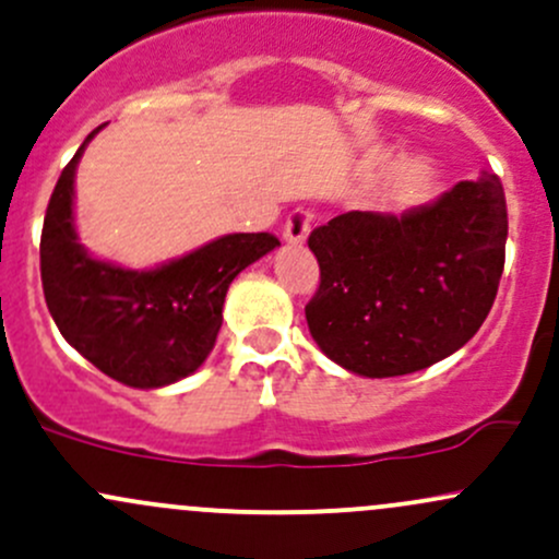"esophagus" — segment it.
<instances>
[{
    "label": "esophagus",
    "instance_id": "esophagus-1",
    "mask_svg": "<svg viewBox=\"0 0 559 559\" xmlns=\"http://www.w3.org/2000/svg\"><path fill=\"white\" fill-rule=\"evenodd\" d=\"M309 231H311V213L309 210L298 207L287 215L282 237H285V242H290V245H304L306 237H309Z\"/></svg>",
    "mask_w": 559,
    "mask_h": 559
}]
</instances>
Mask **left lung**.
I'll list each match as a JSON object with an SVG mask.
<instances>
[{"mask_svg":"<svg viewBox=\"0 0 559 559\" xmlns=\"http://www.w3.org/2000/svg\"><path fill=\"white\" fill-rule=\"evenodd\" d=\"M496 176L461 181L405 213L352 210L309 234L320 287L311 338L365 378L407 376L459 352L496 301L507 248Z\"/></svg>","mask_w":559,"mask_h":559,"instance_id":"obj_1","label":"left lung"}]
</instances>
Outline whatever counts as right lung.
<instances>
[{
	"label": "right lung",
	"instance_id": "obj_1",
	"mask_svg": "<svg viewBox=\"0 0 559 559\" xmlns=\"http://www.w3.org/2000/svg\"><path fill=\"white\" fill-rule=\"evenodd\" d=\"M100 128L63 167L47 205L41 287L61 335L87 362L124 386L159 389L205 362L231 280L272 253L280 239L269 231L226 234L143 272L90 255L74 226V176Z\"/></svg>",
	"mask_w": 559,
	"mask_h": 559
}]
</instances>
